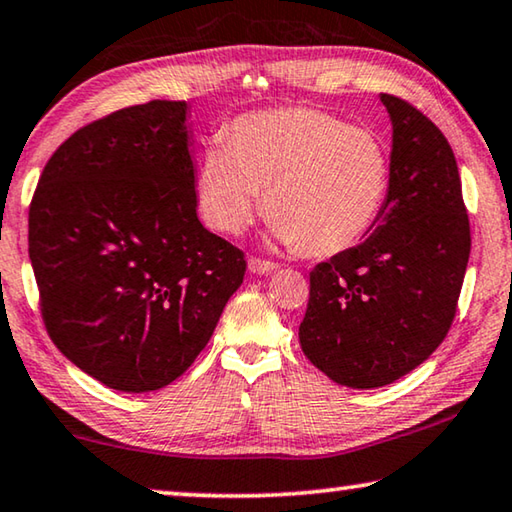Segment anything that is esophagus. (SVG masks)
Wrapping results in <instances>:
<instances>
[{
  "mask_svg": "<svg viewBox=\"0 0 512 512\" xmlns=\"http://www.w3.org/2000/svg\"><path fill=\"white\" fill-rule=\"evenodd\" d=\"M248 269H250V273L266 275V273H273L275 269H278V264L266 262V259H259V257H250L248 259Z\"/></svg>",
  "mask_w": 512,
  "mask_h": 512,
  "instance_id": "esophagus-1",
  "label": "esophagus"
}]
</instances>
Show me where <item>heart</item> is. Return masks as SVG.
I'll return each instance as SVG.
<instances>
[{
  "label": "heart",
  "instance_id": "obj_1",
  "mask_svg": "<svg viewBox=\"0 0 512 512\" xmlns=\"http://www.w3.org/2000/svg\"><path fill=\"white\" fill-rule=\"evenodd\" d=\"M389 152L371 129L312 107L248 113L196 175L198 209L212 230L241 234L266 207L273 237L310 255L358 246L383 214Z\"/></svg>",
  "mask_w": 512,
  "mask_h": 512
}]
</instances>
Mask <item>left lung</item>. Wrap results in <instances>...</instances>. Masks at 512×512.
Listing matches in <instances>:
<instances>
[{
	"instance_id": "8db88e82",
	"label": "left lung",
	"mask_w": 512,
	"mask_h": 512,
	"mask_svg": "<svg viewBox=\"0 0 512 512\" xmlns=\"http://www.w3.org/2000/svg\"><path fill=\"white\" fill-rule=\"evenodd\" d=\"M392 120L389 191L360 246L316 264L298 339L316 369L373 389L417 369L451 328L472 237L458 164L444 134L401 97Z\"/></svg>"
}]
</instances>
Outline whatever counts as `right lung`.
I'll list each match as a JSON object with an SVG mask.
<instances>
[{
    "label": "right lung",
    "mask_w": 512,
    "mask_h": 512,
    "mask_svg": "<svg viewBox=\"0 0 512 512\" xmlns=\"http://www.w3.org/2000/svg\"><path fill=\"white\" fill-rule=\"evenodd\" d=\"M186 102L77 129L40 175L29 259L56 348L118 392L191 367L241 287L243 253L198 221Z\"/></svg>",
    "instance_id": "right-lung-1"
}]
</instances>
